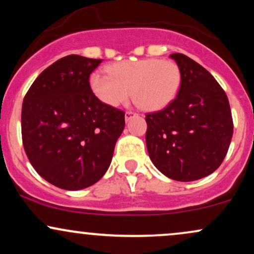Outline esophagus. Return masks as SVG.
<instances>
[{
  "mask_svg": "<svg viewBox=\"0 0 254 254\" xmlns=\"http://www.w3.org/2000/svg\"><path fill=\"white\" fill-rule=\"evenodd\" d=\"M132 116H136V113L132 112V111H127V112H125V121H129Z\"/></svg>",
  "mask_w": 254,
  "mask_h": 254,
  "instance_id": "34e87169",
  "label": "esophagus"
}]
</instances>
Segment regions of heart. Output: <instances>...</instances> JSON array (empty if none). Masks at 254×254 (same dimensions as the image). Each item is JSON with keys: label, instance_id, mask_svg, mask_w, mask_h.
Listing matches in <instances>:
<instances>
[{"label": "heart", "instance_id": "heart-1", "mask_svg": "<svg viewBox=\"0 0 254 254\" xmlns=\"http://www.w3.org/2000/svg\"><path fill=\"white\" fill-rule=\"evenodd\" d=\"M110 75L94 72L90 87L107 106L117 107L130 97L143 110L165 109L174 100L182 75L173 61L144 58L116 63L107 69Z\"/></svg>", "mask_w": 254, "mask_h": 254}]
</instances>
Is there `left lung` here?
<instances>
[{
    "mask_svg": "<svg viewBox=\"0 0 254 254\" xmlns=\"http://www.w3.org/2000/svg\"><path fill=\"white\" fill-rule=\"evenodd\" d=\"M179 66L177 98L145 116V143L154 166L178 182H193L222 164L233 136L228 98L214 76L183 54L170 56Z\"/></svg>",
    "mask_w": 254,
    "mask_h": 254,
    "instance_id": "1",
    "label": "left lung"
}]
</instances>
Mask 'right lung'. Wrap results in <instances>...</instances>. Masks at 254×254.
<instances>
[{"mask_svg": "<svg viewBox=\"0 0 254 254\" xmlns=\"http://www.w3.org/2000/svg\"><path fill=\"white\" fill-rule=\"evenodd\" d=\"M101 63L69 55L36 78L21 111L22 143L31 165L63 190L88 188L103 178L125 127V113L95 97L89 75Z\"/></svg>", "mask_w": 254, "mask_h": 254, "instance_id": "obj_1", "label": "right lung"}]
</instances>
